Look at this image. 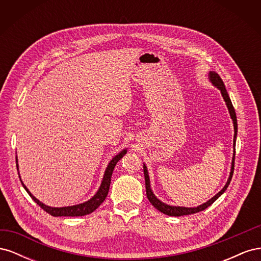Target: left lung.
Masks as SVG:
<instances>
[{
  "instance_id": "8db88e82",
  "label": "left lung",
  "mask_w": 261,
  "mask_h": 261,
  "mask_svg": "<svg viewBox=\"0 0 261 261\" xmlns=\"http://www.w3.org/2000/svg\"><path fill=\"white\" fill-rule=\"evenodd\" d=\"M210 76V81L211 83L217 86V88L220 89L221 93H222V97L224 99V101L226 102V106H227V109H228V112H230V115L232 117L233 120V124H234V140H233V146L235 147V143H236V134H238V120H236V113H235V110H234V107L232 105V101L230 99V97H228V93L225 89V86H224V83L223 81L221 80V77L216 73V72H210L209 74ZM234 161H235V151H234V155H233V160H232V168H231V173H230V177H228L227 181L225 186L221 189V191L215 196L212 197V198L210 200H208L206 203L203 204H200V206H198L197 208H185V207H173V206H169V204H165L163 203L162 201H160L159 199L156 198V197L153 195L151 188H150V179H149V175H148V171H147V168L146 165L144 164V175H145V183H146V194H147V197L149 201L151 202L152 206L159 210L160 212L164 213V215H168V216H172V217H180V216H187V215H194V213H197L199 211H202L206 208H208L209 206H211V204L215 202L219 197L222 195L225 191L226 188L228 187V185H230V181L232 179V176H233V172H234Z\"/></svg>"
}]
</instances>
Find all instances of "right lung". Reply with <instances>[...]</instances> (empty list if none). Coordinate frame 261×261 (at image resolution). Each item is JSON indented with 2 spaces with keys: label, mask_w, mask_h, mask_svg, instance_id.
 <instances>
[{
  "label": "right lung",
  "mask_w": 261,
  "mask_h": 261,
  "mask_svg": "<svg viewBox=\"0 0 261 261\" xmlns=\"http://www.w3.org/2000/svg\"><path fill=\"white\" fill-rule=\"evenodd\" d=\"M126 152H127L126 150H123V151H121L117 155H115L113 159L111 160V162L109 163L108 168L106 170V173H105L103 179H102L101 186L99 188V191L97 192V194L94 195L90 200L86 201L84 203H81V204H76V206L63 207V208H52V207H49V206H45L44 203H42L41 201H39L35 196L31 195V193L28 191L27 187L25 186V184L22 183V180H21V184H22L23 188L26 189L27 193L29 194L31 198L34 199V201H36L39 204V206H40L45 212H48L49 215H51L53 217H83V216L89 215V213L93 212L100 206L102 202L105 201V199L107 198V196H108V193H109L110 184H111V176H112L113 170L115 168L116 163L122 159L124 154H126Z\"/></svg>",
  "instance_id": "1"
}]
</instances>
